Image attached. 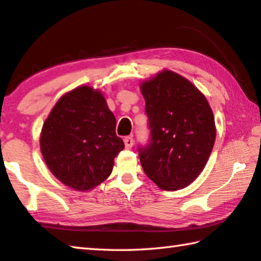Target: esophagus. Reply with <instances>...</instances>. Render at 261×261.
Masks as SVG:
<instances>
[{
    "mask_svg": "<svg viewBox=\"0 0 261 261\" xmlns=\"http://www.w3.org/2000/svg\"><path fill=\"white\" fill-rule=\"evenodd\" d=\"M124 145H125V148L130 149L132 148V146H134V138H132L131 136H127L124 138Z\"/></svg>",
    "mask_w": 261,
    "mask_h": 261,
    "instance_id": "esophagus-1",
    "label": "esophagus"
}]
</instances>
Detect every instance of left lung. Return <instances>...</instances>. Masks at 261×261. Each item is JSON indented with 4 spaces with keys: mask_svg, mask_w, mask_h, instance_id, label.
<instances>
[{
    "mask_svg": "<svg viewBox=\"0 0 261 261\" xmlns=\"http://www.w3.org/2000/svg\"><path fill=\"white\" fill-rule=\"evenodd\" d=\"M149 140L139 145L145 173L160 188L176 191L195 180L216 139L215 117L205 97L180 75L164 70L141 84Z\"/></svg>",
    "mask_w": 261,
    "mask_h": 261,
    "instance_id": "1",
    "label": "left lung"
}]
</instances>
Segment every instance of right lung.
Here are the masks:
<instances>
[{
	"mask_svg": "<svg viewBox=\"0 0 261 261\" xmlns=\"http://www.w3.org/2000/svg\"><path fill=\"white\" fill-rule=\"evenodd\" d=\"M105 98L90 87L66 93L52 108L41 135V151L54 176L76 191H89L110 176L124 148Z\"/></svg>",
	"mask_w": 261,
	"mask_h": 261,
	"instance_id": "right-lung-1",
	"label": "right lung"
}]
</instances>
